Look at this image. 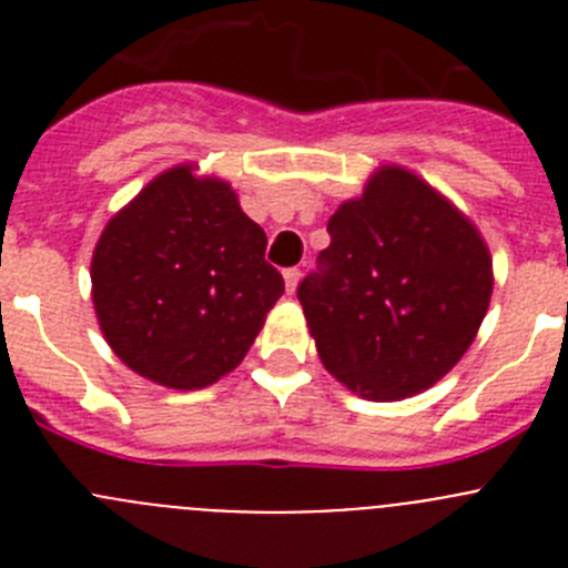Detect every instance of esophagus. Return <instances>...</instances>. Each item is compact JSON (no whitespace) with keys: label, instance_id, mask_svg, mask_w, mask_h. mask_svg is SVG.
Returning a JSON list of instances; mask_svg holds the SVG:
<instances>
[{"label":"esophagus","instance_id":"obj_1","mask_svg":"<svg viewBox=\"0 0 568 568\" xmlns=\"http://www.w3.org/2000/svg\"><path fill=\"white\" fill-rule=\"evenodd\" d=\"M298 281H301V270H287V273H284V284H287V293L293 295L295 290H298Z\"/></svg>","mask_w":568,"mask_h":568}]
</instances>
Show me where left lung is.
Here are the masks:
<instances>
[{
    "label": "left lung",
    "mask_w": 568,
    "mask_h": 568,
    "mask_svg": "<svg viewBox=\"0 0 568 568\" xmlns=\"http://www.w3.org/2000/svg\"><path fill=\"white\" fill-rule=\"evenodd\" d=\"M327 230L321 273L298 287L321 364L366 400L438 384L489 310L495 278L478 227L413 170L384 164Z\"/></svg>",
    "instance_id": "obj_1"
}]
</instances>
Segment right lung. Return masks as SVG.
Returning <instances> with one entry per match:
<instances>
[{
	"instance_id": "obj_1",
	"label": "right lung",
	"mask_w": 568,
	"mask_h": 568,
	"mask_svg": "<svg viewBox=\"0 0 568 568\" xmlns=\"http://www.w3.org/2000/svg\"><path fill=\"white\" fill-rule=\"evenodd\" d=\"M267 235L224 179L159 173L102 230L90 261L99 327L124 366L168 389H204L250 353L284 278Z\"/></svg>"
}]
</instances>
